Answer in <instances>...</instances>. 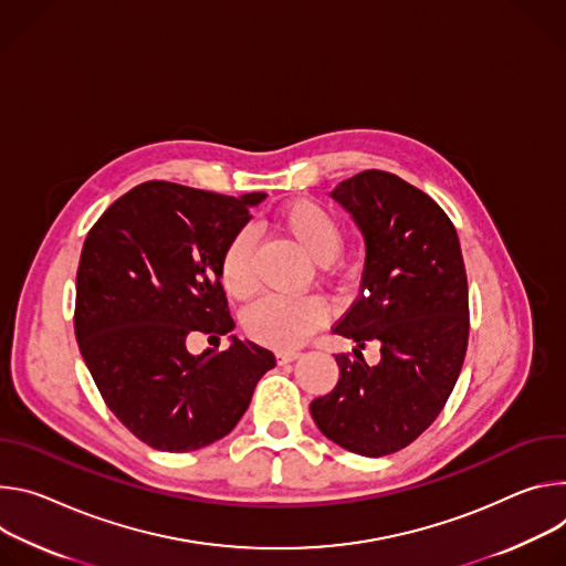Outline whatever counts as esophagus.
Masks as SVG:
<instances>
[{
    "label": "esophagus",
    "mask_w": 566,
    "mask_h": 566,
    "mask_svg": "<svg viewBox=\"0 0 566 566\" xmlns=\"http://www.w3.org/2000/svg\"><path fill=\"white\" fill-rule=\"evenodd\" d=\"M298 357H301L298 350H281V353H276V361L279 364H290V361H294Z\"/></svg>",
    "instance_id": "esophagus-1"
}]
</instances>
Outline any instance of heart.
Segmentation results:
<instances>
[{"mask_svg":"<svg viewBox=\"0 0 566 566\" xmlns=\"http://www.w3.org/2000/svg\"><path fill=\"white\" fill-rule=\"evenodd\" d=\"M276 224L305 251L307 259L319 265L335 261L344 244L337 218L319 202L296 200L285 205L276 216ZM251 251H254V235L249 229H242L227 242L220 256V285L233 298H244L254 287ZM324 322L326 305L317 296H265L249 305L242 315V328L251 339L279 350L301 346L312 333L324 326Z\"/></svg>","mask_w":566,"mask_h":566,"instance_id":"1","label":"heart"}]
</instances>
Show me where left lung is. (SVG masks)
<instances>
[{
  "mask_svg": "<svg viewBox=\"0 0 566 566\" xmlns=\"http://www.w3.org/2000/svg\"><path fill=\"white\" fill-rule=\"evenodd\" d=\"M331 198L364 240L359 296L333 328L357 342L355 361L337 355L339 382L312 400L326 438L359 457L407 448L446 407L468 348V276L454 224L398 175L364 170ZM381 344L368 367L358 350Z\"/></svg>",
  "mask_w": 566,
  "mask_h": 566,
  "instance_id": "obj_1",
  "label": "left lung"
}]
</instances>
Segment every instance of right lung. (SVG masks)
Listing matches in <instances>:
<instances>
[{"instance_id":"add662e5","label":"right lung","mask_w":566,"mask_h":566,"mask_svg":"<svg viewBox=\"0 0 566 566\" xmlns=\"http://www.w3.org/2000/svg\"><path fill=\"white\" fill-rule=\"evenodd\" d=\"M268 196L229 198L146 181L118 198L85 238L76 276V339L92 378L139 441L193 452L247 411L274 355L229 337L227 350L188 353L191 333L235 328L220 285L227 242Z\"/></svg>"}]
</instances>
